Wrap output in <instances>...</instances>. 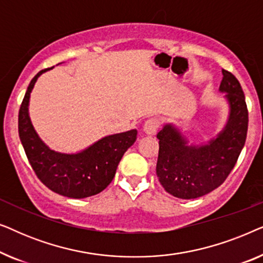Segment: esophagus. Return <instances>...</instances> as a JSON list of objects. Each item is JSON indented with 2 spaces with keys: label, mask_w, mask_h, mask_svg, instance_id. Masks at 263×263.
<instances>
[{
  "label": "esophagus",
  "mask_w": 263,
  "mask_h": 263,
  "mask_svg": "<svg viewBox=\"0 0 263 263\" xmlns=\"http://www.w3.org/2000/svg\"><path fill=\"white\" fill-rule=\"evenodd\" d=\"M159 127H160L159 118L151 117L145 122V124H143V130H145V133H147V134H154Z\"/></svg>",
  "instance_id": "esophagus-1"
}]
</instances>
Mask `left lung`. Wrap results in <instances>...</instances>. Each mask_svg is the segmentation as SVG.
I'll list each match as a JSON object with an SVG mask.
<instances>
[{"label": "left lung", "instance_id": "left-lung-1", "mask_svg": "<svg viewBox=\"0 0 263 263\" xmlns=\"http://www.w3.org/2000/svg\"><path fill=\"white\" fill-rule=\"evenodd\" d=\"M219 91L225 92L230 115L217 138L200 146L188 145L186 139L172 124L158 133L159 154L157 176L160 184L178 199H196L217 189L237 163L248 133V107L239 81L222 69Z\"/></svg>", "mask_w": 263, "mask_h": 263}]
</instances>
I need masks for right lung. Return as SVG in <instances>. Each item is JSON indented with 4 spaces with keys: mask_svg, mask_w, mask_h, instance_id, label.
I'll return each instance as SVG.
<instances>
[{
    "mask_svg": "<svg viewBox=\"0 0 263 263\" xmlns=\"http://www.w3.org/2000/svg\"><path fill=\"white\" fill-rule=\"evenodd\" d=\"M43 69L28 85L19 110V136L34 174L53 193L84 199L99 194L110 184L117 166L129 147L135 142L138 132L133 130L105 136L88 148L75 154L50 149L42 141L28 116L30 95Z\"/></svg>",
    "mask_w": 263,
    "mask_h": 263,
    "instance_id": "obj_1",
    "label": "right lung"
}]
</instances>
